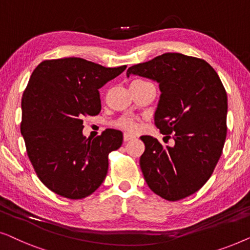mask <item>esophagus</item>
Wrapping results in <instances>:
<instances>
[{"instance_id": "34e87169", "label": "esophagus", "mask_w": 250, "mask_h": 250, "mask_svg": "<svg viewBox=\"0 0 250 250\" xmlns=\"http://www.w3.org/2000/svg\"><path fill=\"white\" fill-rule=\"evenodd\" d=\"M133 138H134V136H133V135L128 134V133H124V141L125 142L126 141H129V140H132Z\"/></svg>"}]
</instances>
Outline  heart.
I'll return each mask as SVG.
<instances>
[{"label": "heart", "instance_id": "1", "mask_svg": "<svg viewBox=\"0 0 250 250\" xmlns=\"http://www.w3.org/2000/svg\"><path fill=\"white\" fill-rule=\"evenodd\" d=\"M135 83H146V82L138 80V81L133 82L132 84H135ZM115 126L121 129H124V131H126V132H135L136 129L139 128V123H138V121H135V119H133V118L123 117L121 119H118V121L115 123Z\"/></svg>", "mask_w": 250, "mask_h": 250}]
</instances>
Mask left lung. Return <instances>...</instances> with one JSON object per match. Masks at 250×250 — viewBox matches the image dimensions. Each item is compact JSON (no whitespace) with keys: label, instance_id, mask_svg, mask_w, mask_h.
Segmentation results:
<instances>
[{"label":"left lung","instance_id":"obj_1","mask_svg":"<svg viewBox=\"0 0 250 250\" xmlns=\"http://www.w3.org/2000/svg\"><path fill=\"white\" fill-rule=\"evenodd\" d=\"M159 83L155 125L172 146L141 136L146 150L140 158L145 180L168 201L189 197L207 182L227 138L228 95L216 71L203 59L164 53L127 69Z\"/></svg>","mask_w":250,"mask_h":250}]
</instances>
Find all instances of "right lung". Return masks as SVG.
<instances>
[{
    "mask_svg": "<svg viewBox=\"0 0 250 250\" xmlns=\"http://www.w3.org/2000/svg\"><path fill=\"white\" fill-rule=\"evenodd\" d=\"M126 66L105 68L82 58L44 60L34 69L21 100L20 131L36 175L52 192L83 199L101 186L108 156L123 133L108 128L83 135V117L101 111L99 88Z\"/></svg>",
    "mask_w": 250,
    "mask_h": 250,
    "instance_id": "1",
    "label": "right lung"
}]
</instances>
